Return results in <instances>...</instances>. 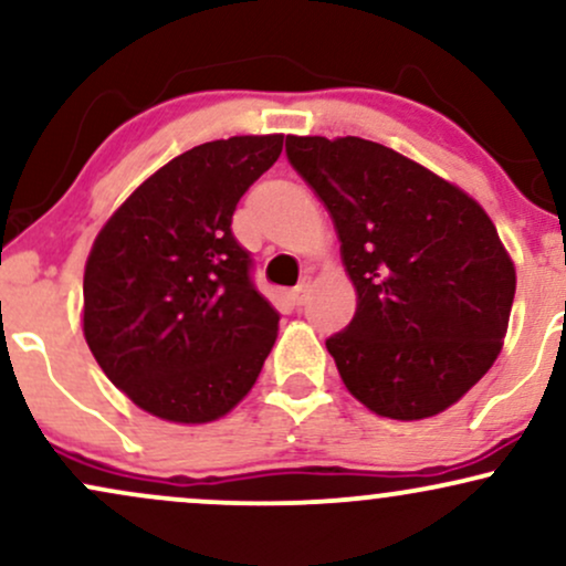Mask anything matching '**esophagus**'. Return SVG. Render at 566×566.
<instances>
[{
	"instance_id": "obj_1",
	"label": "esophagus",
	"mask_w": 566,
	"mask_h": 566,
	"mask_svg": "<svg viewBox=\"0 0 566 566\" xmlns=\"http://www.w3.org/2000/svg\"><path fill=\"white\" fill-rule=\"evenodd\" d=\"M305 295H308V282H301L295 290L290 292L292 303H295V305H303L305 303Z\"/></svg>"
}]
</instances>
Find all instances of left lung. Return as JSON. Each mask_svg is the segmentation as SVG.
Segmentation results:
<instances>
[{"label": "left lung", "mask_w": 566, "mask_h": 566, "mask_svg": "<svg viewBox=\"0 0 566 566\" xmlns=\"http://www.w3.org/2000/svg\"><path fill=\"white\" fill-rule=\"evenodd\" d=\"M287 159L333 216L356 314L327 337L343 382L391 420L452 407L497 359L516 271L469 193L365 138L287 135Z\"/></svg>", "instance_id": "8db88e82"}]
</instances>
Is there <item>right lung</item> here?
I'll list each match as a JSON object with an SVG mask.
<instances>
[{
	"label": "right lung",
	"instance_id": "obj_1",
	"mask_svg": "<svg viewBox=\"0 0 566 566\" xmlns=\"http://www.w3.org/2000/svg\"><path fill=\"white\" fill-rule=\"evenodd\" d=\"M284 135L193 146L129 193L84 265V337L108 380L170 423H210L255 386L279 314L237 242L239 199Z\"/></svg>",
	"mask_w": 566,
	"mask_h": 566
}]
</instances>
